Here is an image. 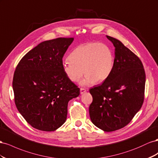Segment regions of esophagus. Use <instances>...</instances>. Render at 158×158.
Listing matches in <instances>:
<instances>
[{
    "label": "esophagus",
    "instance_id": "esophagus-1",
    "mask_svg": "<svg viewBox=\"0 0 158 158\" xmlns=\"http://www.w3.org/2000/svg\"><path fill=\"white\" fill-rule=\"evenodd\" d=\"M85 92H86V90H85V89L81 88V89H80V93H81V94H83V93H85Z\"/></svg>",
    "mask_w": 158,
    "mask_h": 158
}]
</instances>
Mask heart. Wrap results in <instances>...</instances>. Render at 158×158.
<instances>
[{
  "mask_svg": "<svg viewBox=\"0 0 158 158\" xmlns=\"http://www.w3.org/2000/svg\"><path fill=\"white\" fill-rule=\"evenodd\" d=\"M69 59L62 63L63 71L73 82L78 81L84 72L86 75L79 83L82 87L105 81L112 73L114 61L112 49L99 42H89L76 47Z\"/></svg>",
  "mask_w": 158,
  "mask_h": 158,
  "instance_id": "1",
  "label": "heart"
}]
</instances>
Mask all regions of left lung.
Here are the masks:
<instances>
[{
  "label": "left lung",
  "mask_w": 158,
  "mask_h": 158,
  "mask_svg": "<svg viewBox=\"0 0 158 158\" xmlns=\"http://www.w3.org/2000/svg\"><path fill=\"white\" fill-rule=\"evenodd\" d=\"M106 38L114 47L113 69L101 85L89 89L93 102L89 106L92 123L105 132L127 126L141 109L146 74L140 60L120 40Z\"/></svg>",
  "instance_id": "obj_1"
}]
</instances>
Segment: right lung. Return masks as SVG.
Segmentation results:
<instances>
[{
    "label": "right lung",
    "instance_id": "1",
    "mask_svg": "<svg viewBox=\"0 0 158 158\" xmlns=\"http://www.w3.org/2000/svg\"><path fill=\"white\" fill-rule=\"evenodd\" d=\"M74 38L39 44L22 58L13 77L17 109L34 128L50 132L65 123L67 105L80 89L67 77L62 59Z\"/></svg>",
    "mask_w": 158,
    "mask_h": 158
}]
</instances>
